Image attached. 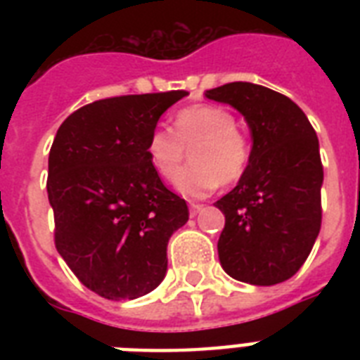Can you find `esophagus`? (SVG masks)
Here are the masks:
<instances>
[{
    "label": "esophagus",
    "mask_w": 360,
    "mask_h": 360,
    "mask_svg": "<svg viewBox=\"0 0 360 360\" xmlns=\"http://www.w3.org/2000/svg\"><path fill=\"white\" fill-rule=\"evenodd\" d=\"M202 209H203L202 203H191V217H196Z\"/></svg>",
    "instance_id": "1"
}]
</instances>
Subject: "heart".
<instances>
[{"label": "heart", "instance_id": "1", "mask_svg": "<svg viewBox=\"0 0 360 360\" xmlns=\"http://www.w3.org/2000/svg\"><path fill=\"white\" fill-rule=\"evenodd\" d=\"M188 150L193 164L180 174ZM146 155L162 179L178 177L175 188L183 196L203 198L219 185H233L246 174L252 143L237 129L230 110L219 104H196L174 115V130L155 127L147 136Z\"/></svg>", "mask_w": 360, "mask_h": 360}]
</instances>
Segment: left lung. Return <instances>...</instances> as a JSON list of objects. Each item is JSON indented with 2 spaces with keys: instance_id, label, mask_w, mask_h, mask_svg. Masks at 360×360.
Segmentation results:
<instances>
[{
  "instance_id": "obj_1",
  "label": "left lung",
  "mask_w": 360,
  "mask_h": 360,
  "mask_svg": "<svg viewBox=\"0 0 360 360\" xmlns=\"http://www.w3.org/2000/svg\"><path fill=\"white\" fill-rule=\"evenodd\" d=\"M205 97L240 112L252 134L250 166L214 203L226 217L220 265L239 282L280 284L307 262L321 228L316 130L291 98L250 82L214 87Z\"/></svg>"
}]
</instances>
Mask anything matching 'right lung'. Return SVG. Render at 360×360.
I'll list each match as a JSON object with an SVG mask.
<instances>
[{
	"instance_id": "1",
	"label": "right lung",
	"mask_w": 360,
	"mask_h": 360,
	"mask_svg": "<svg viewBox=\"0 0 360 360\" xmlns=\"http://www.w3.org/2000/svg\"><path fill=\"white\" fill-rule=\"evenodd\" d=\"M186 91L124 95L82 106L48 157L56 248L82 284L112 301L138 299L166 276V248L188 207L146 155L147 136Z\"/></svg>"
}]
</instances>
